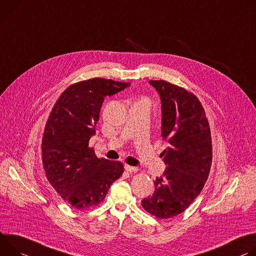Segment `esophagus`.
I'll list each match as a JSON object with an SVG mask.
<instances>
[{"label": "esophagus", "instance_id": "obj_1", "mask_svg": "<svg viewBox=\"0 0 256 256\" xmlns=\"http://www.w3.org/2000/svg\"><path fill=\"white\" fill-rule=\"evenodd\" d=\"M125 170L127 172H137L138 171V168H135V166H128V164H125Z\"/></svg>", "mask_w": 256, "mask_h": 256}]
</instances>
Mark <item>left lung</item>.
I'll use <instances>...</instances> for the list:
<instances>
[{"mask_svg":"<svg viewBox=\"0 0 256 256\" xmlns=\"http://www.w3.org/2000/svg\"><path fill=\"white\" fill-rule=\"evenodd\" d=\"M162 102L160 154L166 168L154 182V192L141 200L158 218L183 212L202 190L212 160V136L200 100L183 88L164 80H150Z\"/></svg>","mask_w":256,"mask_h":256,"instance_id":"left-lung-1","label":"left lung"}]
</instances>
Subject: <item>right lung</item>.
Returning <instances> with one entry per match:
<instances>
[{
    "label": "right lung",
    "instance_id": "1",
    "mask_svg": "<svg viewBox=\"0 0 256 256\" xmlns=\"http://www.w3.org/2000/svg\"><path fill=\"white\" fill-rule=\"evenodd\" d=\"M128 86L129 82L104 78L74 83L50 114L42 142L46 176L63 200L77 210L100 204L112 183L123 174L121 162L98 158L88 144L96 134L104 98Z\"/></svg>",
    "mask_w": 256,
    "mask_h": 256
}]
</instances>
